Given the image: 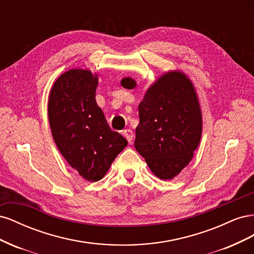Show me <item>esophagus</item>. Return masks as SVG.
I'll return each mask as SVG.
<instances>
[{
  "instance_id": "1",
  "label": "esophagus",
  "mask_w": 254,
  "mask_h": 254,
  "mask_svg": "<svg viewBox=\"0 0 254 254\" xmlns=\"http://www.w3.org/2000/svg\"><path fill=\"white\" fill-rule=\"evenodd\" d=\"M123 135H124V136L126 137V140H127L129 143H131V141H132V137H133V132H132V130H130V129H125L124 131H123Z\"/></svg>"
}]
</instances>
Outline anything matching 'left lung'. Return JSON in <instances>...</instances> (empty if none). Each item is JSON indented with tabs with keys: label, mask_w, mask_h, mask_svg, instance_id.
Masks as SVG:
<instances>
[{
	"label": "left lung",
	"mask_w": 254,
	"mask_h": 254,
	"mask_svg": "<svg viewBox=\"0 0 254 254\" xmlns=\"http://www.w3.org/2000/svg\"><path fill=\"white\" fill-rule=\"evenodd\" d=\"M122 86L133 89L134 79ZM134 147L160 179H173L194 156L202 133V115L191 81L180 71L163 74L139 105Z\"/></svg>",
	"instance_id": "left-lung-1"
}]
</instances>
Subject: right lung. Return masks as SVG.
<instances>
[{"label": "right lung", "mask_w": 254, "mask_h": 254, "mask_svg": "<svg viewBox=\"0 0 254 254\" xmlns=\"http://www.w3.org/2000/svg\"><path fill=\"white\" fill-rule=\"evenodd\" d=\"M97 83L96 74L72 68L54 82L49 97L53 139L66 162L91 182L103 178L128 144L97 106Z\"/></svg>", "instance_id": "obj_1"}]
</instances>
